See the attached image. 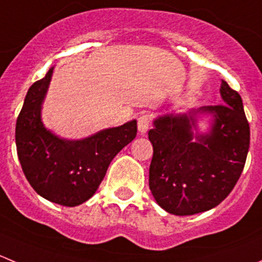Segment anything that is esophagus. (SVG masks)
Instances as JSON below:
<instances>
[{"instance_id":"obj_1","label":"esophagus","mask_w":262,"mask_h":262,"mask_svg":"<svg viewBox=\"0 0 262 262\" xmlns=\"http://www.w3.org/2000/svg\"><path fill=\"white\" fill-rule=\"evenodd\" d=\"M150 127V117L148 114H141L138 118V129L141 135L146 134V131Z\"/></svg>"}]
</instances>
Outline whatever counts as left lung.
<instances>
[{
    "label": "left lung",
    "instance_id": "left-lung-1",
    "mask_svg": "<svg viewBox=\"0 0 262 262\" xmlns=\"http://www.w3.org/2000/svg\"><path fill=\"white\" fill-rule=\"evenodd\" d=\"M220 105L184 114H164L149 131L153 158L149 188L168 213L195 215L220 204L230 194L245 167L250 124L242 98L221 79ZM214 117L208 134L192 133L196 114Z\"/></svg>",
    "mask_w": 262,
    "mask_h": 262
}]
</instances>
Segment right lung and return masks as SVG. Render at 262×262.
<instances>
[{
  "label": "right lung",
  "instance_id": "add662e5",
  "mask_svg": "<svg viewBox=\"0 0 262 262\" xmlns=\"http://www.w3.org/2000/svg\"><path fill=\"white\" fill-rule=\"evenodd\" d=\"M54 67L29 87L16 121L15 141L21 168L45 199L74 207L91 198L112 159L138 133L136 121L99 131L82 140L60 139L43 126L41 108Z\"/></svg>",
  "mask_w": 262,
  "mask_h": 262
}]
</instances>
